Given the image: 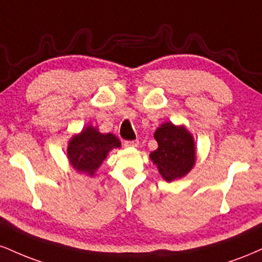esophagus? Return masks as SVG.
Segmentation results:
<instances>
[{
    "label": "esophagus",
    "instance_id": "34e87169",
    "mask_svg": "<svg viewBox=\"0 0 262 262\" xmlns=\"http://www.w3.org/2000/svg\"><path fill=\"white\" fill-rule=\"evenodd\" d=\"M139 145V140H127L124 141V146H132V147H137Z\"/></svg>",
    "mask_w": 262,
    "mask_h": 262
}]
</instances>
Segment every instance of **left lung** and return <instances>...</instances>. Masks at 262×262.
I'll use <instances>...</instances> for the list:
<instances>
[{
    "label": "left lung",
    "mask_w": 262,
    "mask_h": 262,
    "mask_svg": "<svg viewBox=\"0 0 262 262\" xmlns=\"http://www.w3.org/2000/svg\"><path fill=\"white\" fill-rule=\"evenodd\" d=\"M154 137L159 146L150 154V159L163 179L172 182L187 174L195 163V144L187 129L163 123Z\"/></svg>",
    "instance_id": "obj_1"
}]
</instances>
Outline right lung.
<instances>
[{"mask_svg": "<svg viewBox=\"0 0 262 262\" xmlns=\"http://www.w3.org/2000/svg\"><path fill=\"white\" fill-rule=\"evenodd\" d=\"M119 146L121 141L117 137L111 133H100L90 125L69 141L68 159L77 171L94 174L107 154Z\"/></svg>", "mask_w": 262, "mask_h": 262, "instance_id": "1", "label": "right lung"}]
</instances>
